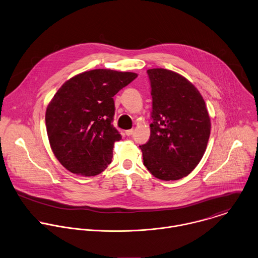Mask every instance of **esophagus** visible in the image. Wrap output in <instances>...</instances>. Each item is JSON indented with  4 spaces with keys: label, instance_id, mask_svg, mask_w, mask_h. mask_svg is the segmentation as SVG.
<instances>
[{
    "label": "esophagus",
    "instance_id": "esophagus-1",
    "mask_svg": "<svg viewBox=\"0 0 258 258\" xmlns=\"http://www.w3.org/2000/svg\"><path fill=\"white\" fill-rule=\"evenodd\" d=\"M134 132H135V130H134V128H132V130H127V131H125V135L130 137V136H132V135L134 134Z\"/></svg>",
    "mask_w": 258,
    "mask_h": 258
}]
</instances>
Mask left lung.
<instances>
[{"label":"left lung","mask_w":258,"mask_h":258,"mask_svg":"<svg viewBox=\"0 0 258 258\" xmlns=\"http://www.w3.org/2000/svg\"><path fill=\"white\" fill-rule=\"evenodd\" d=\"M153 122L148 143L140 146L144 165L156 178L180 180L201 161L211 122L199 90L184 76L164 68L149 69Z\"/></svg>","instance_id":"obj_1"}]
</instances>
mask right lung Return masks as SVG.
<instances>
[{
	"label": "right lung",
	"instance_id": "1",
	"mask_svg": "<svg viewBox=\"0 0 258 258\" xmlns=\"http://www.w3.org/2000/svg\"><path fill=\"white\" fill-rule=\"evenodd\" d=\"M138 77L134 72L94 69L67 80L49 102L47 135L53 154L73 174L91 177L111 163L113 144L121 140L113 126V96Z\"/></svg>",
	"mask_w": 258,
	"mask_h": 258
}]
</instances>
